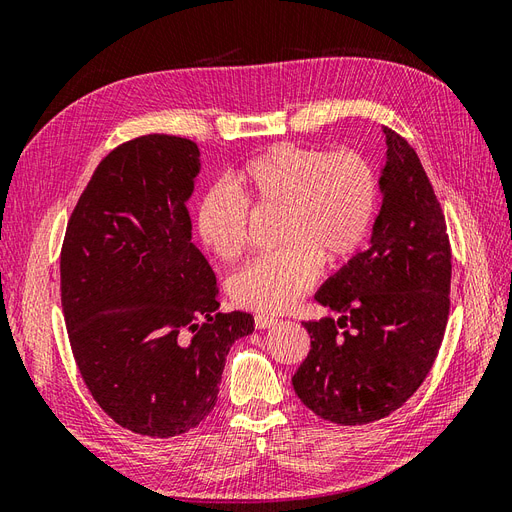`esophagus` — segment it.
<instances>
[{
  "instance_id": "34e87169",
  "label": "esophagus",
  "mask_w": 512,
  "mask_h": 512,
  "mask_svg": "<svg viewBox=\"0 0 512 512\" xmlns=\"http://www.w3.org/2000/svg\"><path fill=\"white\" fill-rule=\"evenodd\" d=\"M275 324H277V318H271V316H262L260 314V316L254 318V327L260 329V331L262 329H271V327H275Z\"/></svg>"
}]
</instances>
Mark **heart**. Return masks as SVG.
I'll list each match as a JSON object with an SVG mask.
<instances>
[{"label": "heart", "mask_w": 512, "mask_h": 512, "mask_svg": "<svg viewBox=\"0 0 512 512\" xmlns=\"http://www.w3.org/2000/svg\"><path fill=\"white\" fill-rule=\"evenodd\" d=\"M200 198L196 235L224 262L247 243L252 213H280V252L254 258L230 277V299L258 314H282L316 284L322 265L339 267L365 243L376 218V168L359 151L327 153L273 145Z\"/></svg>", "instance_id": "1"}]
</instances>
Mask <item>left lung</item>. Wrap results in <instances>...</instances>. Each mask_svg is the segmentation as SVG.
<instances>
[{
  "instance_id": "1",
  "label": "left lung",
  "mask_w": 512,
  "mask_h": 512,
  "mask_svg": "<svg viewBox=\"0 0 512 512\" xmlns=\"http://www.w3.org/2000/svg\"><path fill=\"white\" fill-rule=\"evenodd\" d=\"M382 207L369 247L316 292L339 314L305 322L312 350L294 393L324 421L374 423L401 408L436 361L451 309V243L416 151L384 128ZM344 328V332H339Z\"/></svg>"
}]
</instances>
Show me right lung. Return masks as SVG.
<instances>
[{
	"label": "right lung",
	"instance_id": "obj_1",
	"mask_svg": "<svg viewBox=\"0 0 512 512\" xmlns=\"http://www.w3.org/2000/svg\"><path fill=\"white\" fill-rule=\"evenodd\" d=\"M200 151L138 136L98 164L61 245L70 348L98 406L123 429L175 438L218 401L230 346L254 331L218 312V284L192 243L188 200Z\"/></svg>",
	"mask_w": 512,
	"mask_h": 512
}]
</instances>
